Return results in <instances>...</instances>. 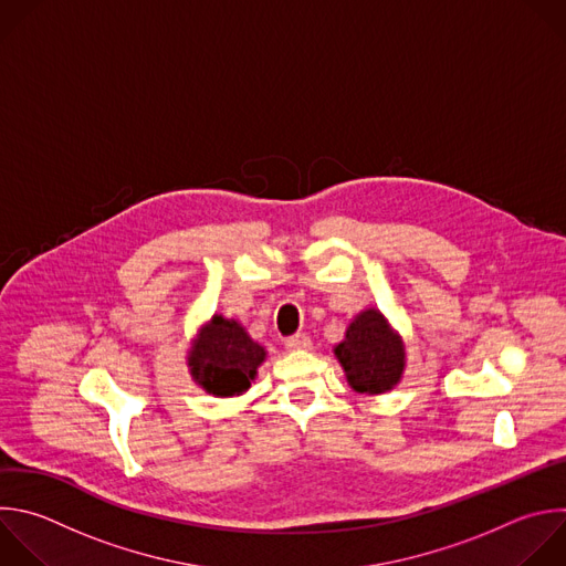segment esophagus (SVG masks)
I'll return each instance as SVG.
<instances>
[{
    "mask_svg": "<svg viewBox=\"0 0 566 566\" xmlns=\"http://www.w3.org/2000/svg\"><path fill=\"white\" fill-rule=\"evenodd\" d=\"M286 348L289 350H306V348H311V337L306 333H295V335L286 337Z\"/></svg>",
    "mask_w": 566,
    "mask_h": 566,
    "instance_id": "obj_1",
    "label": "esophagus"
}]
</instances>
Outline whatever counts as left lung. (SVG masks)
<instances>
[{
  "mask_svg": "<svg viewBox=\"0 0 566 566\" xmlns=\"http://www.w3.org/2000/svg\"><path fill=\"white\" fill-rule=\"evenodd\" d=\"M335 355L348 385L359 394L373 396L394 389L405 370V346L375 308L359 313L348 324Z\"/></svg>",
  "mask_w": 566,
  "mask_h": 566,
  "instance_id": "left-lung-1",
  "label": "left lung"
}]
</instances>
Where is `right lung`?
<instances>
[{"mask_svg": "<svg viewBox=\"0 0 566 566\" xmlns=\"http://www.w3.org/2000/svg\"><path fill=\"white\" fill-rule=\"evenodd\" d=\"M266 350L235 319L216 315L188 355L196 382L213 396H240L251 387Z\"/></svg>", "mask_w": 566, "mask_h": 566, "instance_id": "obj_1", "label": "right lung"}]
</instances>
